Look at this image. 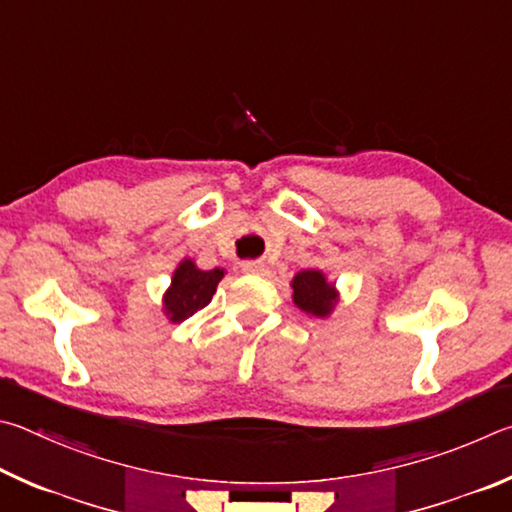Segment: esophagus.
Wrapping results in <instances>:
<instances>
[{"instance_id": "34e87169", "label": "esophagus", "mask_w": 512, "mask_h": 512, "mask_svg": "<svg viewBox=\"0 0 512 512\" xmlns=\"http://www.w3.org/2000/svg\"><path fill=\"white\" fill-rule=\"evenodd\" d=\"M242 270L249 272V274H265L267 265L263 261H245V263H242Z\"/></svg>"}]
</instances>
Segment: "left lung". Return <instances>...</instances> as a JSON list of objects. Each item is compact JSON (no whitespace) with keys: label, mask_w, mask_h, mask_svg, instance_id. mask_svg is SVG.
<instances>
[{"label":"left lung","mask_w":512,"mask_h":512,"mask_svg":"<svg viewBox=\"0 0 512 512\" xmlns=\"http://www.w3.org/2000/svg\"><path fill=\"white\" fill-rule=\"evenodd\" d=\"M294 290V303L301 310L312 312L317 317H326L333 310V303L337 301V294L333 285H328L324 274L317 270H303L292 281Z\"/></svg>","instance_id":"8db88e82"}]
</instances>
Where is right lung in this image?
<instances>
[{
  "label": "right lung",
  "mask_w": 512,
  "mask_h": 512,
  "mask_svg": "<svg viewBox=\"0 0 512 512\" xmlns=\"http://www.w3.org/2000/svg\"><path fill=\"white\" fill-rule=\"evenodd\" d=\"M222 276L224 270H220V267L202 272L197 270L193 261L179 263L173 276V285H170V290L164 297V308L170 321H184L193 317L197 310L209 306Z\"/></svg>",
  "instance_id": "obj_1"
}]
</instances>
